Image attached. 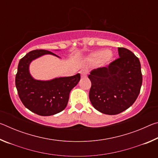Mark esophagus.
I'll return each instance as SVG.
<instances>
[{"instance_id":"obj_1","label":"esophagus","mask_w":158,"mask_h":158,"mask_svg":"<svg viewBox=\"0 0 158 158\" xmlns=\"http://www.w3.org/2000/svg\"><path fill=\"white\" fill-rule=\"evenodd\" d=\"M87 73H88V71H87V69H82L80 70V74H81V77H86Z\"/></svg>"}]
</instances>
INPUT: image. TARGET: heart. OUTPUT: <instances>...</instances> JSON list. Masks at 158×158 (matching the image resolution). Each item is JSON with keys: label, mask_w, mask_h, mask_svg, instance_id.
<instances>
[{"label": "heart", "mask_w": 158, "mask_h": 158, "mask_svg": "<svg viewBox=\"0 0 158 158\" xmlns=\"http://www.w3.org/2000/svg\"><path fill=\"white\" fill-rule=\"evenodd\" d=\"M113 58L112 53L106 49L98 50L97 52L93 53L90 56L89 60L93 63H108Z\"/></svg>", "instance_id": "heart-1"}]
</instances>
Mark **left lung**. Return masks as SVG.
<instances>
[{
	"instance_id": "8db88e82",
	"label": "left lung",
	"mask_w": 158,
	"mask_h": 158,
	"mask_svg": "<svg viewBox=\"0 0 158 158\" xmlns=\"http://www.w3.org/2000/svg\"><path fill=\"white\" fill-rule=\"evenodd\" d=\"M119 58L90 72L89 98L101 113L116 115L133 105L139 94L142 74L139 58L129 49L118 48Z\"/></svg>"
}]
</instances>
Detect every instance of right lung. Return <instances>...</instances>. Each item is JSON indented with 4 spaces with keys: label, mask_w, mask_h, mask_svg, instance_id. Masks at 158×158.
Returning a JSON list of instances; mask_svg holds the SVG:
<instances>
[{
    "label": "right lung",
    "mask_w": 158,
    "mask_h": 158,
    "mask_svg": "<svg viewBox=\"0 0 158 158\" xmlns=\"http://www.w3.org/2000/svg\"><path fill=\"white\" fill-rule=\"evenodd\" d=\"M45 54L58 56L49 51L37 49L28 52L21 58L18 65L15 84L19 97L23 105L35 114L47 116L65 109L69 93L78 84L81 77L77 74L49 81L34 79L29 73V65L33 60Z\"/></svg>",
    "instance_id": "right-lung-1"
}]
</instances>
